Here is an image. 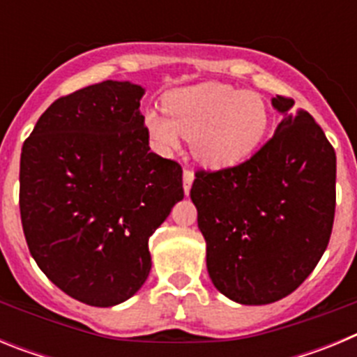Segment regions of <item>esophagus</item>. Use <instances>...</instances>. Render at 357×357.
<instances>
[{"instance_id": "esophagus-1", "label": "esophagus", "mask_w": 357, "mask_h": 357, "mask_svg": "<svg viewBox=\"0 0 357 357\" xmlns=\"http://www.w3.org/2000/svg\"><path fill=\"white\" fill-rule=\"evenodd\" d=\"M182 178H184V191H185V195H188L189 189H191V184H193V181H195V173L191 172V169H184V173H182Z\"/></svg>"}]
</instances>
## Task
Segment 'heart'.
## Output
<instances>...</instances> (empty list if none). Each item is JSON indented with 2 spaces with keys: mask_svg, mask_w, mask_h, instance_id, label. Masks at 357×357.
Masks as SVG:
<instances>
[{
  "mask_svg": "<svg viewBox=\"0 0 357 357\" xmlns=\"http://www.w3.org/2000/svg\"><path fill=\"white\" fill-rule=\"evenodd\" d=\"M162 110H148L144 128L162 155L189 137L195 159L206 168H232L257 150L268 132L264 98L220 82L178 87L162 98Z\"/></svg>",
  "mask_w": 357,
  "mask_h": 357,
  "instance_id": "obj_1",
  "label": "heart"
}]
</instances>
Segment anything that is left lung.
<instances>
[{
  "mask_svg": "<svg viewBox=\"0 0 357 357\" xmlns=\"http://www.w3.org/2000/svg\"><path fill=\"white\" fill-rule=\"evenodd\" d=\"M273 137L234 168L198 172L191 200L214 288L245 305L295 291L327 248L336 153L313 116L275 96Z\"/></svg>",
  "mask_w": 357,
  "mask_h": 357,
  "instance_id": "1",
  "label": "left lung"
}]
</instances>
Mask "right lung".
Instances as JSON below:
<instances>
[{
    "label": "right lung",
    "instance_id": "add662e5",
    "mask_svg": "<svg viewBox=\"0 0 357 357\" xmlns=\"http://www.w3.org/2000/svg\"><path fill=\"white\" fill-rule=\"evenodd\" d=\"M132 82L59 98L23 144L19 209L31 257L69 296L128 301L151 270L148 239L184 198L182 168L150 151Z\"/></svg>",
    "mask_w": 357,
    "mask_h": 357
}]
</instances>
